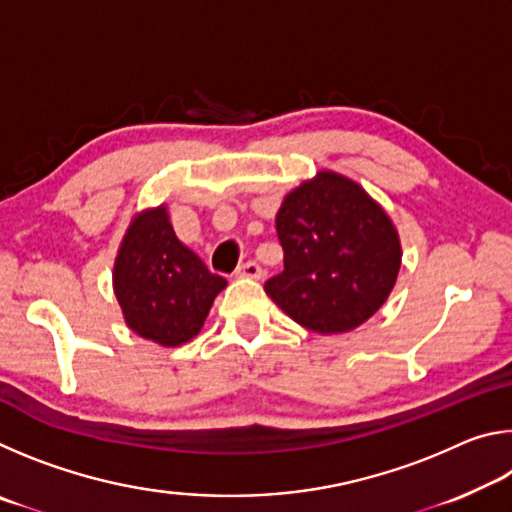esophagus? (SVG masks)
I'll return each mask as SVG.
<instances>
[{
  "mask_svg": "<svg viewBox=\"0 0 512 512\" xmlns=\"http://www.w3.org/2000/svg\"><path fill=\"white\" fill-rule=\"evenodd\" d=\"M237 275L246 277V280H259V277H262V266L257 262H246L237 268Z\"/></svg>",
  "mask_w": 512,
  "mask_h": 512,
  "instance_id": "obj_1",
  "label": "esophagus"
}]
</instances>
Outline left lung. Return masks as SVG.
Instances as JSON below:
<instances>
[{"mask_svg": "<svg viewBox=\"0 0 512 512\" xmlns=\"http://www.w3.org/2000/svg\"><path fill=\"white\" fill-rule=\"evenodd\" d=\"M284 271L264 284L277 307L316 334L366 323L402 266L395 223L357 180L323 169L284 196L275 214Z\"/></svg>", "mask_w": 512, "mask_h": 512, "instance_id": "1", "label": "left lung"}]
</instances>
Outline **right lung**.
<instances>
[{"mask_svg":"<svg viewBox=\"0 0 512 512\" xmlns=\"http://www.w3.org/2000/svg\"><path fill=\"white\" fill-rule=\"evenodd\" d=\"M225 287L228 282L176 237L167 205L133 216L112 266V289L137 336L162 348L192 341Z\"/></svg>","mask_w":512,"mask_h":512,"instance_id":"1","label":"right lung"}]
</instances>
